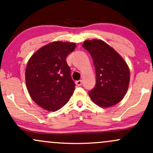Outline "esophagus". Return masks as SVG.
Wrapping results in <instances>:
<instances>
[{"mask_svg":"<svg viewBox=\"0 0 153 153\" xmlns=\"http://www.w3.org/2000/svg\"><path fill=\"white\" fill-rule=\"evenodd\" d=\"M82 80H76V81H75V83H76V85H78V86H80V85H82Z\"/></svg>","mask_w":153,"mask_h":153,"instance_id":"34e87169","label":"esophagus"}]
</instances>
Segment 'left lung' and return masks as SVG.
I'll use <instances>...</instances> for the list:
<instances>
[{
	"label": "left lung",
	"instance_id": "left-lung-1",
	"mask_svg": "<svg viewBox=\"0 0 153 153\" xmlns=\"http://www.w3.org/2000/svg\"><path fill=\"white\" fill-rule=\"evenodd\" d=\"M82 47L91 54L96 71V85L88 94L101 107H110L122 101L129 83L127 63L116 51L101 40H88Z\"/></svg>",
	"mask_w": 153,
	"mask_h": 153
}]
</instances>
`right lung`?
<instances>
[{"mask_svg":"<svg viewBox=\"0 0 153 153\" xmlns=\"http://www.w3.org/2000/svg\"><path fill=\"white\" fill-rule=\"evenodd\" d=\"M76 45L54 42L31 56L26 68V84L36 104L49 111L64 106L75 91L71 68L66 58Z\"/></svg>","mask_w":153,"mask_h":153,"instance_id":"obj_1","label":"right lung"}]
</instances>
